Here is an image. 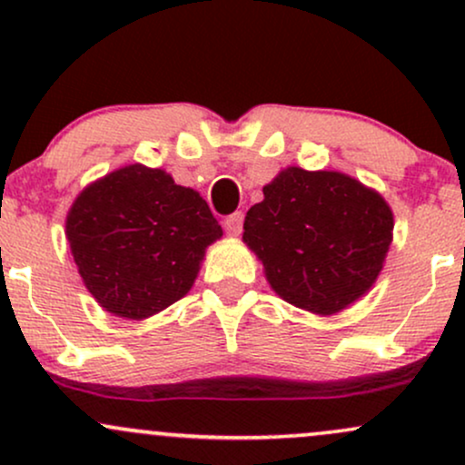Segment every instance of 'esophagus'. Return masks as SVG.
I'll return each mask as SVG.
<instances>
[{
    "mask_svg": "<svg viewBox=\"0 0 465 465\" xmlns=\"http://www.w3.org/2000/svg\"><path fill=\"white\" fill-rule=\"evenodd\" d=\"M242 223H244V214L242 212H233L225 218V232L229 236H240L242 232Z\"/></svg>",
    "mask_w": 465,
    "mask_h": 465,
    "instance_id": "1",
    "label": "esophagus"
}]
</instances>
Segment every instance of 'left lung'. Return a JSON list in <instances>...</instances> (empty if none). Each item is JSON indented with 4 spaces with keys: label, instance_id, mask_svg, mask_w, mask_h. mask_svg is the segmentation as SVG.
<instances>
[{
    "label": "left lung",
    "instance_id": "1",
    "mask_svg": "<svg viewBox=\"0 0 465 465\" xmlns=\"http://www.w3.org/2000/svg\"><path fill=\"white\" fill-rule=\"evenodd\" d=\"M244 216V244L282 300L330 317L381 275L393 212L376 190L336 170L288 165Z\"/></svg>",
    "mask_w": 465,
    "mask_h": 465
}]
</instances>
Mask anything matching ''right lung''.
<instances>
[{"label": "right lung", "mask_w": 465, "mask_h": 465, "mask_svg": "<svg viewBox=\"0 0 465 465\" xmlns=\"http://www.w3.org/2000/svg\"><path fill=\"white\" fill-rule=\"evenodd\" d=\"M65 236L94 300L142 322L188 295L223 229L199 192L162 168L131 163L80 192Z\"/></svg>", "instance_id": "1"}]
</instances>
